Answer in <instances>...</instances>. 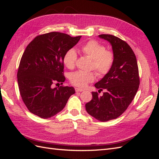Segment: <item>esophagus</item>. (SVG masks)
<instances>
[{
  "label": "esophagus",
  "instance_id": "obj_1",
  "mask_svg": "<svg viewBox=\"0 0 159 159\" xmlns=\"http://www.w3.org/2000/svg\"><path fill=\"white\" fill-rule=\"evenodd\" d=\"M75 90L76 92H81V91H84L82 89H80V88H75Z\"/></svg>",
  "mask_w": 159,
  "mask_h": 159
}]
</instances>
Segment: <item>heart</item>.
<instances>
[{"label": "heart", "instance_id": "obj_1", "mask_svg": "<svg viewBox=\"0 0 159 159\" xmlns=\"http://www.w3.org/2000/svg\"><path fill=\"white\" fill-rule=\"evenodd\" d=\"M83 54L92 59L91 68L95 70L99 78H103L111 70L115 61V54L112 50L106 49L102 43L91 40L81 46ZM78 54L76 51L71 48L67 50L63 57V63L68 69H74L75 66ZM95 74L93 71L85 72L78 71L70 75V83L76 87L84 88L89 83L93 82Z\"/></svg>", "mask_w": 159, "mask_h": 159}]
</instances>
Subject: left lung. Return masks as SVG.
<instances>
[{"mask_svg":"<svg viewBox=\"0 0 159 159\" xmlns=\"http://www.w3.org/2000/svg\"><path fill=\"white\" fill-rule=\"evenodd\" d=\"M99 36L112 45L115 61L111 70L95 87L105 90L102 96L91 92L93 98L85 104L87 112L100 121L119 117L131 104L139 89V68L135 54L127 43L111 34Z\"/></svg>","mask_w":159,"mask_h":159,"instance_id":"obj_1","label":"left lung"}]
</instances>
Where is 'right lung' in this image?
Returning <instances> with one entry per match:
<instances>
[{"instance_id": "right-lung-1", "label": "right lung", "mask_w": 159, "mask_h": 159, "mask_svg": "<svg viewBox=\"0 0 159 159\" xmlns=\"http://www.w3.org/2000/svg\"><path fill=\"white\" fill-rule=\"evenodd\" d=\"M81 36L51 32L37 36L24 52L17 72L19 91L27 109L41 118L54 116L64 108L73 87L61 85L66 80L63 57L79 42Z\"/></svg>"}]
</instances>
